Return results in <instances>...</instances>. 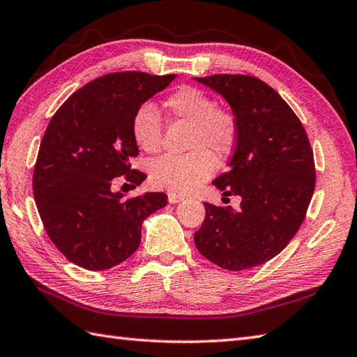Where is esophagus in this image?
Instances as JSON below:
<instances>
[{"instance_id":"1","label":"esophagus","mask_w":357,"mask_h":357,"mask_svg":"<svg viewBox=\"0 0 357 357\" xmlns=\"http://www.w3.org/2000/svg\"><path fill=\"white\" fill-rule=\"evenodd\" d=\"M183 199H184L183 195L174 193V192H170V193H169V202H170V204H176V202L183 201Z\"/></svg>"}]
</instances>
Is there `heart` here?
Masks as SVG:
<instances>
[{"mask_svg":"<svg viewBox=\"0 0 357 357\" xmlns=\"http://www.w3.org/2000/svg\"><path fill=\"white\" fill-rule=\"evenodd\" d=\"M176 121L190 125L188 149L184 156H164L151 165L153 185L187 193L212 176L216 160L232 155L238 142V121L234 113L218 108V102L204 91L183 86L164 102ZM131 135L141 150L155 155L160 150L162 125L156 107L150 102L139 105L131 119Z\"/></svg>","mask_w":357,"mask_h":357,"instance_id":"heart-1","label":"heart"}]
</instances>
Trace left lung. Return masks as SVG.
Here are the masks:
<instances>
[{
	"label": "left lung",
	"mask_w": 357,
	"mask_h": 357,
	"mask_svg": "<svg viewBox=\"0 0 357 357\" xmlns=\"http://www.w3.org/2000/svg\"><path fill=\"white\" fill-rule=\"evenodd\" d=\"M195 79L225 97L238 121L229 170L212 184L225 197H241L238 211L204 202L195 244L222 269L260 266L288 246L308 211L316 187L308 135L280 94L254 75Z\"/></svg>",
	"instance_id": "8db88e82"
}]
</instances>
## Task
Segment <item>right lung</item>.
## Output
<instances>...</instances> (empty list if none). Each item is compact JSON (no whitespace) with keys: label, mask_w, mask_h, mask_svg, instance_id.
<instances>
[{"label":"right lung","mask_w":357,"mask_h":357,"mask_svg":"<svg viewBox=\"0 0 357 357\" xmlns=\"http://www.w3.org/2000/svg\"><path fill=\"white\" fill-rule=\"evenodd\" d=\"M173 79L105 74L69 96L49 122L33 167V198L47 236L77 266L103 271L127 260L141 243L144 220L167 204L165 193L125 198L111 184L123 176L136 188L146 178L131 169L139 155L131 119Z\"/></svg>","instance_id":"1"}]
</instances>
